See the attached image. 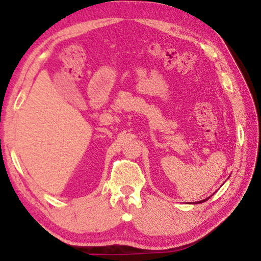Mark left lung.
I'll return each instance as SVG.
<instances>
[{
  "instance_id": "8db88e82",
  "label": "left lung",
  "mask_w": 261,
  "mask_h": 261,
  "mask_svg": "<svg viewBox=\"0 0 261 261\" xmlns=\"http://www.w3.org/2000/svg\"><path fill=\"white\" fill-rule=\"evenodd\" d=\"M208 199V198H207ZM207 199H205V200H201V201H198V202H203V201H206L207 200Z\"/></svg>"
}]
</instances>
